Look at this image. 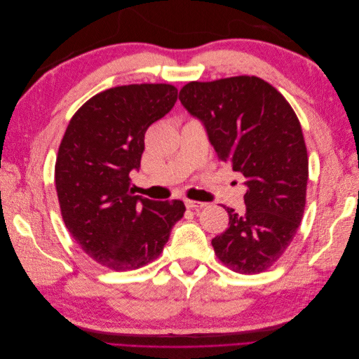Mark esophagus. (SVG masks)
<instances>
[{
	"mask_svg": "<svg viewBox=\"0 0 359 359\" xmlns=\"http://www.w3.org/2000/svg\"><path fill=\"white\" fill-rule=\"evenodd\" d=\"M184 203H186V206L187 208H190V210H196V208H203V206H206V203L205 202H198V201H190V199H186L184 201Z\"/></svg>",
	"mask_w": 359,
	"mask_h": 359,
	"instance_id": "obj_1",
	"label": "esophagus"
}]
</instances>
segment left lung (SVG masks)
<instances>
[{"label": "left lung", "instance_id": "obj_1", "mask_svg": "<svg viewBox=\"0 0 359 359\" xmlns=\"http://www.w3.org/2000/svg\"><path fill=\"white\" fill-rule=\"evenodd\" d=\"M181 104L203 124L220 161L245 178V210L211 241L222 262L240 274L273 266L299 227L309 180L301 124L287 100L256 76L190 82Z\"/></svg>", "mask_w": 359, "mask_h": 359}]
</instances>
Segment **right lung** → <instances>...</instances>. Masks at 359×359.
<instances>
[{"mask_svg":"<svg viewBox=\"0 0 359 359\" xmlns=\"http://www.w3.org/2000/svg\"><path fill=\"white\" fill-rule=\"evenodd\" d=\"M177 99L168 83L115 86L91 97L64 133L55 163L62 220L103 266L128 271L154 260L186 211L182 201H151L130 189L145 132Z\"/></svg>","mask_w":359,"mask_h":359,"instance_id":"right-lung-1","label":"right lung"}]
</instances>
